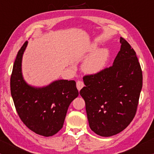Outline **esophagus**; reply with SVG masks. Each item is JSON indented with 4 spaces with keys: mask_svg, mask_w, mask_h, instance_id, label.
<instances>
[{
    "mask_svg": "<svg viewBox=\"0 0 154 154\" xmlns=\"http://www.w3.org/2000/svg\"><path fill=\"white\" fill-rule=\"evenodd\" d=\"M84 86H85V85H84L83 82L77 81V89L79 90V91H80V90L82 89V88L84 87Z\"/></svg>",
    "mask_w": 154,
    "mask_h": 154,
    "instance_id": "1",
    "label": "esophagus"
}]
</instances>
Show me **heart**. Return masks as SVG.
<instances>
[{
	"label": "heart",
	"instance_id": "obj_1",
	"mask_svg": "<svg viewBox=\"0 0 154 154\" xmlns=\"http://www.w3.org/2000/svg\"><path fill=\"white\" fill-rule=\"evenodd\" d=\"M97 46L92 44L89 47V51H95ZM108 58V51L107 49L103 48L94 51L86 60L84 61L82 69L87 75H96L100 72L105 67Z\"/></svg>",
	"mask_w": 154,
	"mask_h": 154
}]
</instances>
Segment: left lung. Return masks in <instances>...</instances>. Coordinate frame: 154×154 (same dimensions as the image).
<instances>
[{"instance_id":"8db88e82","label":"left lung","mask_w":154,"mask_h":154,"mask_svg":"<svg viewBox=\"0 0 154 154\" xmlns=\"http://www.w3.org/2000/svg\"><path fill=\"white\" fill-rule=\"evenodd\" d=\"M120 51L111 67L85 76L79 94L86 104L91 130L111 137L128 127L136 114L142 88V72L136 53L120 37Z\"/></svg>"}]
</instances>
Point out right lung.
<instances>
[{
    "label": "right lung",
    "instance_id": "obj_1",
    "mask_svg": "<svg viewBox=\"0 0 154 154\" xmlns=\"http://www.w3.org/2000/svg\"><path fill=\"white\" fill-rule=\"evenodd\" d=\"M18 51L10 77V91L22 121L36 134L51 137L61 130L71 102L79 95L74 80L58 79L42 87L29 85L22 72V57L27 46Z\"/></svg>",
    "mask_w": 154,
    "mask_h": 154
}]
</instances>
